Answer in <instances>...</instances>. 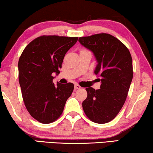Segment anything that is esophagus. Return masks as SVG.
Segmentation results:
<instances>
[{
	"instance_id": "1",
	"label": "esophagus",
	"mask_w": 153,
	"mask_h": 153,
	"mask_svg": "<svg viewBox=\"0 0 153 153\" xmlns=\"http://www.w3.org/2000/svg\"><path fill=\"white\" fill-rule=\"evenodd\" d=\"M81 87L80 86V85H78V84H75L74 85V90L76 91V90H78V89H81Z\"/></svg>"
}]
</instances>
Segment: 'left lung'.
Instances as JSON below:
<instances>
[{
    "instance_id": "1",
    "label": "left lung",
    "mask_w": 153,
    "mask_h": 153,
    "mask_svg": "<svg viewBox=\"0 0 153 153\" xmlns=\"http://www.w3.org/2000/svg\"><path fill=\"white\" fill-rule=\"evenodd\" d=\"M81 45L91 50L97 60L95 74L101 77L99 90L86 88L82 103L91 121L104 124L115 118L124 105L133 78L132 59L124 44L107 33L79 37Z\"/></svg>"
}]
</instances>
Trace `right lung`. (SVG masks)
Wrapping results in <instances>:
<instances>
[{
	"label": "right lung",
	"mask_w": 153,
	"mask_h": 153,
	"mask_svg": "<svg viewBox=\"0 0 153 153\" xmlns=\"http://www.w3.org/2000/svg\"><path fill=\"white\" fill-rule=\"evenodd\" d=\"M78 40L76 37L43 35L26 46L19 60V81L24 104L30 116L43 124L57 120L63 111L74 84L53 83L65 55Z\"/></svg>",
	"instance_id": "add662e5"
}]
</instances>
